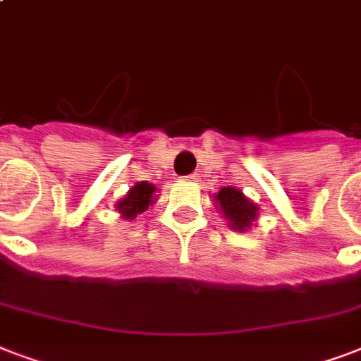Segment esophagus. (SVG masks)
I'll return each mask as SVG.
<instances>
[{"label":"esophagus","mask_w":361,"mask_h":361,"mask_svg":"<svg viewBox=\"0 0 361 361\" xmlns=\"http://www.w3.org/2000/svg\"><path fill=\"white\" fill-rule=\"evenodd\" d=\"M187 180H189V181H197V180H198V176H197V174H191V176H187Z\"/></svg>","instance_id":"obj_1"}]
</instances>
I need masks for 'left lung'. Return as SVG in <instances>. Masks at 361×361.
I'll return each mask as SVG.
<instances>
[{"mask_svg":"<svg viewBox=\"0 0 361 361\" xmlns=\"http://www.w3.org/2000/svg\"><path fill=\"white\" fill-rule=\"evenodd\" d=\"M215 208L219 209L221 217L228 221L232 231L247 232L258 219V204L251 198H247L236 187H223L219 192H215Z\"/></svg>","mask_w":361,"mask_h":361,"instance_id":"8db88e82","label":"left lung"}]
</instances>
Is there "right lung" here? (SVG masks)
Wrapping results in <instances>:
<instances>
[{
    "label": "right lung",
    "instance_id": "add662e5",
    "mask_svg": "<svg viewBox=\"0 0 361 361\" xmlns=\"http://www.w3.org/2000/svg\"><path fill=\"white\" fill-rule=\"evenodd\" d=\"M155 192H157V185H153L149 181H136L127 191V195L114 204L121 219L135 221L138 215L144 214L157 200Z\"/></svg>",
    "mask_w": 361,
    "mask_h": 361
}]
</instances>
